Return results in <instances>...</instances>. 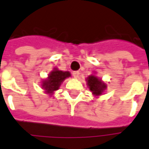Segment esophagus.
Listing matches in <instances>:
<instances>
[{"label":"esophagus","instance_id":"esophagus-1","mask_svg":"<svg viewBox=\"0 0 149 149\" xmlns=\"http://www.w3.org/2000/svg\"><path fill=\"white\" fill-rule=\"evenodd\" d=\"M72 75H73V77H74L75 78H78L80 72H79L78 71H74V72H72Z\"/></svg>","mask_w":149,"mask_h":149}]
</instances>
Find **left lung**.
<instances>
[{
    "label": "left lung",
    "instance_id": "8db88e82",
    "mask_svg": "<svg viewBox=\"0 0 149 149\" xmlns=\"http://www.w3.org/2000/svg\"><path fill=\"white\" fill-rule=\"evenodd\" d=\"M86 82L88 88L92 92V94L96 97L103 95V93L107 88V85L95 74L89 76L86 78Z\"/></svg>",
    "mask_w": 149,
    "mask_h": 149
}]
</instances>
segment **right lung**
<instances>
[{
  "label": "right lung",
  "mask_w": 149,
  "mask_h": 149,
  "mask_svg": "<svg viewBox=\"0 0 149 149\" xmlns=\"http://www.w3.org/2000/svg\"><path fill=\"white\" fill-rule=\"evenodd\" d=\"M69 77H71L69 72H63L58 68H54V70L49 73L48 77L42 81L41 87L46 94L52 95L54 92L59 89L63 81Z\"/></svg>",
  "instance_id": "add662e5"
}]
</instances>
